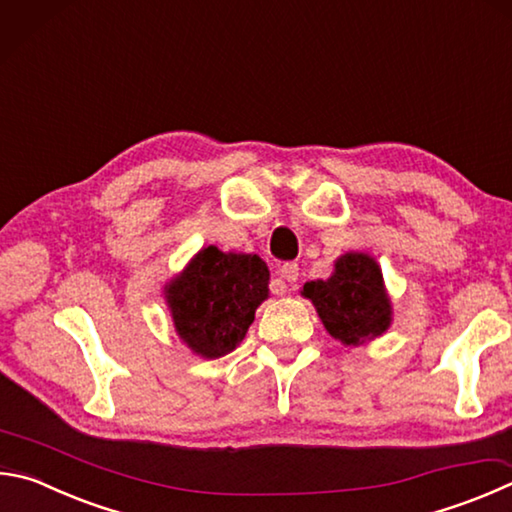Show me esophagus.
Here are the masks:
<instances>
[{
    "mask_svg": "<svg viewBox=\"0 0 512 512\" xmlns=\"http://www.w3.org/2000/svg\"><path fill=\"white\" fill-rule=\"evenodd\" d=\"M280 277L282 280H286V282H295L297 280V275H300V266H297L295 262H286V264H282L280 266Z\"/></svg>",
    "mask_w": 512,
    "mask_h": 512,
    "instance_id": "1",
    "label": "esophagus"
}]
</instances>
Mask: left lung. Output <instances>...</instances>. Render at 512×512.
Returning a JSON list of instances; mask_svg holds the SVG:
<instances>
[{
  "label": "left lung",
  "instance_id": "left-lung-1",
  "mask_svg": "<svg viewBox=\"0 0 512 512\" xmlns=\"http://www.w3.org/2000/svg\"><path fill=\"white\" fill-rule=\"evenodd\" d=\"M304 297L315 304L324 329L345 345H362L392 322L383 273L365 253L342 255L329 280L304 284Z\"/></svg>",
  "mask_w": 512,
  "mask_h": 512
}]
</instances>
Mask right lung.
Listing matches in <instances>:
<instances>
[{
	"label": "right lung",
	"instance_id": "add662e5",
	"mask_svg": "<svg viewBox=\"0 0 512 512\" xmlns=\"http://www.w3.org/2000/svg\"><path fill=\"white\" fill-rule=\"evenodd\" d=\"M268 297V268L257 255L208 246L167 286L176 333L194 353L219 358L244 340Z\"/></svg>",
	"mask_w": 512,
	"mask_h": 512
}]
</instances>
